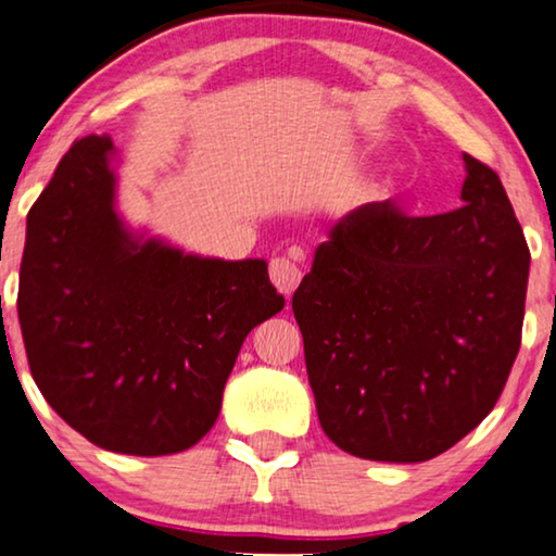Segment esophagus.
<instances>
[{
    "instance_id": "1",
    "label": "esophagus",
    "mask_w": 556,
    "mask_h": 556,
    "mask_svg": "<svg viewBox=\"0 0 556 556\" xmlns=\"http://www.w3.org/2000/svg\"><path fill=\"white\" fill-rule=\"evenodd\" d=\"M269 277H271L274 287H277V290L282 292L287 300H290V294L298 290V285L302 279V269L292 256H274L269 262Z\"/></svg>"
}]
</instances>
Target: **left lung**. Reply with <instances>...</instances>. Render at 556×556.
Wrapping results in <instances>:
<instances>
[{"mask_svg":"<svg viewBox=\"0 0 556 556\" xmlns=\"http://www.w3.org/2000/svg\"><path fill=\"white\" fill-rule=\"evenodd\" d=\"M463 160L465 205H361L292 298L323 432L364 460L445 453L488 417L519 353L527 239L498 175Z\"/></svg>","mask_w":556,"mask_h":556,"instance_id":"obj_1","label":"left lung"}]
</instances>
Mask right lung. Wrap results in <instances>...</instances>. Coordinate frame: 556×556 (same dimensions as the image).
<instances>
[{
	"label": "right lung",
	"mask_w": 556,
	"mask_h": 556,
	"mask_svg": "<svg viewBox=\"0 0 556 556\" xmlns=\"http://www.w3.org/2000/svg\"><path fill=\"white\" fill-rule=\"evenodd\" d=\"M116 147L78 139L27 213L17 315L46 402L88 442L182 453L208 434L243 340L285 307L264 258L185 254L116 213Z\"/></svg>",
	"instance_id": "right-lung-1"
}]
</instances>
